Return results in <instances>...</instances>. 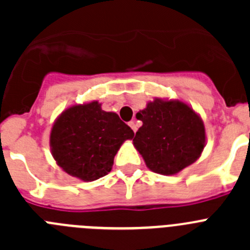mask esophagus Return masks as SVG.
<instances>
[{"instance_id":"obj_1","label":"esophagus","mask_w":250,"mask_h":250,"mask_svg":"<svg viewBox=\"0 0 250 250\" xmlns=\"http://www.w3.org/2000/svg\"><path fill=\"white\" fill-rule=\"evenodd\" d=\"M129 126L131 127L132 131H134V132H136V130H138V125H136V123H135V121H134V120L130 121V123H129Z\"/></svg>"}]
</instances>
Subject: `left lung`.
<instances>
[{
  "mask_svg": "<svg viewBox=\"0 0 250 250\" xmlns=\"http://www.w3.org/2000/svg\"><path fill=\"white\" fill-rule=\"evenodd\" d=\"M143 126L136 131L134 146L147 167L171 175L193 164L205 145L203 121L180 101L154 100L136 114Z\"/></svg>",
  "mask_w": 250,
  "mask_h": 250,
  "instance_id": "8db88e82",
  "label": "left lung"
}]
</instances>
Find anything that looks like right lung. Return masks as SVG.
<instances>
[{"instance_id":"obj_1","label":"right lung","mask_w":250,"mask_h":250,"mask_svg":"<svg viewBox=\"0 0 250 250\" xmlns=\"http://www.w3.org/2000/svg\"><path fill=\"white\" fill-rule=\"evenodd\" d=\"M134 131L98 101L72 106L52 126L50 145L57 164L72 176L92 182L110 173L121 144Z\"/></svg>"}]
</instances>
